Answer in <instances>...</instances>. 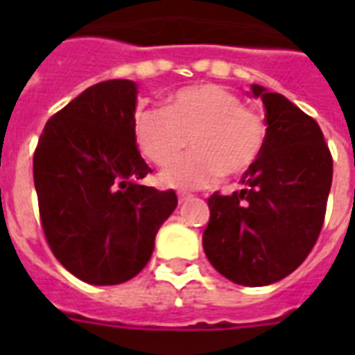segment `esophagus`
I'll return each mask as SVG.
<instances>
[{
	"instance_id": "34e87169",
	"label": "esophagus",
	"mask_w": 355,
	"mask_h": 355,
	"mask_svg": "<svg viewBox=\"0 0 355 355\" xmlns=\"http://www.w3.org/2000/svg\"><path fill=\"white\" fill-rule=\"evenodd\" d=\"M191 197H193V195L184 193V191H180V193H178V202L182 205V202H186V200H189V199H191Z\"/></svg>"
}]
</instances>
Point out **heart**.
<instances>
[{
	"label": "heart",
	"mask_w": 355,
	"mask_h": 355,
	"mask_svg": "<svg viewBox=\"0 0 355 355\" xmlns=\"http://www.w3.org/2000/svg\"><path fill=\"white\" fill-rule=\"evenodd\" d=\"M267 127L259 114L217 85L175 92L166 107L141 108L134 116V138L150 162L166 166L190 138L192 150L160 173L167 188L210 186L219 175L239 177L261 155Z\"/></svg>",
	"instance_id": "obj_1"
}]
</instances>
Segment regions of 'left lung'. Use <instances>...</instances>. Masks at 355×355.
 <instances>
[{
  "instance_id": "1",
  "label": "left lung",
  "mask_w": 355,
  "mask_h": 355,
  "mask_svg": "<svg viewBox=\"0 0 355 355\" xmlns=\"http://www.w3.org/2000/svg\"><path fill=\"white\" fill-rule=\"evenodd\" d=\"M263 103L267 136L243 189L208 199L202 247L225 278L261 287L302 263L320 234L334 162L322 130L282 94L250 85Z\"/></svg>"
}]
</instances>
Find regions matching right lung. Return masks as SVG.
<instances>
[{"label": "right lung", "mask_w": 355, "mask_h": 355, "mask_svg": "<svg viewBox=\"0 0 355 355\" xmlns=\"http://www.w3.org/2000/svg\"><path fill=\"white\" fill-rule=\"evenodd\" d=\"M136 99L134 80L86 88L46 123L33 158L47 243L71 275L92 286L138 275L178 202L173 189L139 182L150 167L134 138Z\"/></svg>", "instance_id": "obj_1"}]
</instances>
